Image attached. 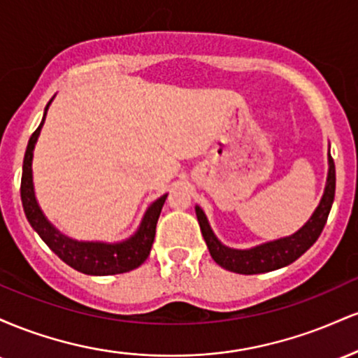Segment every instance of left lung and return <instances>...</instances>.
<instances>
[{"mask_svg": "<svg viewBox=\"0 0 358 358\" xmlns=\"http://www.w3.org/2000/svg\"><path fill=\"white\" fill-rule=\"evenodd\" d=\"M334 199L335 163L334 158L328 155V178L320 205L316 207L313 215L310 217V220L293 236L266 242V244L256 245L252 249H231L217 239L210 225H208L207 217H205L203 210L199 205L195 207V212L200 224V231H202L207 248L210 250V256L217 264L222 266L224 269L232 271V273L261 274L291 264L315 244L323 231L324 224H327L328 213H330L331 205H334Z\"/></svg>", "mask_w": 358, "mask_h": 358, "instance_id": "obj_1", "label": "left lung"}]
</instances>
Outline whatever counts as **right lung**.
I'll use <instances>...</instances> for the list:
<instances>
[{
    "label": "right lung",
    "mask_w": 358,
    "mask_h": 358,
    "mask_svg": "<svg viewBox=\"0 0 358 358\" xmlns=\"http://www.w3.org/2000/svg\"><path fill=\"white\" fill-rule=\"evenodd\" d=\"M52 104V99L48 101L45 108L43 119L40 126L36 127L35 133L31 134L28 141L27 151L23 158V173H22V203L24 215L36 234L42 237L45 244L50 248L53 252L59 256L65 264L77 269L79 273L90 274V276H110V274H121L139 268L143 262L150 256L151 245H153L155 234H156V222H158L159 213H162L163 203H165L166 195L159 196L153 203L148 207V210L143 217L139 229L134 236L129 239L116 242V244H106V242H82L73 241L71 237L57 231L55 227L47 220L43 212L40 210L38 202L35 199L34 190V175H31V159H34L35 143L38 139L40 129H42L45 116H47L48 106Z\"/></svg>",
    "instance_id": "1"
}]
</instances>
